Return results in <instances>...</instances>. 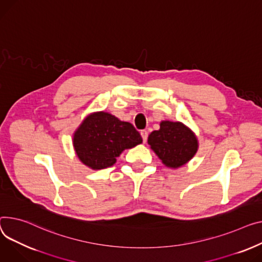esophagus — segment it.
Returning <instances> with one entry per match:
<instances>
[{
  "mask_svg": "<svg viewBox=\"0 0 262 262\" xmlns=\"http://www.w3.org/2000/svg\"><path fill=\"white\" fill-rule=\"evenodd\" d=\"M140 134H141V137H142V139H143V142L145 143V142L147 141V137H148V133H147V130L143 129V130H141V132H140Z\"/></svg>",
  "mask_w": 262,
  "mask_h": 262,
  "instance_id": "esophagus-1",
  "label": "esophagus"
}]
</instances>
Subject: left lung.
Instances as JSON below:
<instances>
[{"label": "left lung", "instance_id": "left-lung-1", "mask_svg": "<svg viewBox=\"0 0 262 262\" xmlns=\"http://www.w3.org/2000/svg\"><path fill=\"white\" fill-rule=\"evenodd\" d=\"M148 144L160 160L172 168L184 165L198 148L195 135L180 122L170 121L161 122L160 129L148 136Z\"/></svg>", "mask_w": 262, "mask_h": 262}]
</instances>
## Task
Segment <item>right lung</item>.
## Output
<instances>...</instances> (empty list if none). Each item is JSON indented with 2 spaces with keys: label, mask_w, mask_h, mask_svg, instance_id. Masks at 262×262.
Here are the masks:
<instances>
[{
  "label": "right lung",
  "mask_w": 262,
  "mask_h": 262,
  "mask_svg": "<svg viewBox=\"0 0 262 262\" xmlns=\"http://www.w3.org/2000/svg\"><path fill=\"white\" fill-rule=\"evenodd\" d=\"M141 142L142 138L133 124L104 112L87 117L74 136L79 159L94 169L112 166L125 148Z\"/></svg>",
  "instance_id": "1"
}]
</instances>
